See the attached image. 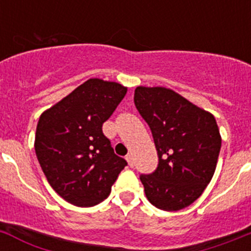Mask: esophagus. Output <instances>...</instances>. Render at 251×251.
Segmentation results:
<instances>
[{"mask_svg":"<svg viewBox=\"0 0 251 251\" xmlns=\"http://www.w3.org/2000/svg\"><path fill=\"white\" fill-rule=\"evenodd\" d=\"M126 160H127L130 167H134V158H132L131 154H127V155H126Z\"/></svg>","mask_w":251,"mask_h":251,"instance_id":"obj_1","label":"esophagus"}]
</instances>
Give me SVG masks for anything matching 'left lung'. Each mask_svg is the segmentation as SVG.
<instances>
[{
    "label": "left lung",
    "mask_w": 251,
    "mask_h": 251,
    "mask_svg": "<svg viewBox=\"0 0 251 251\" xmlns=\"http://www.w3.org/2000/svg\"><path fill=\"white\" fill-rule=\"evenodd\" d=\"M135 106L151 130L159 163L140 180L152 206L178 211L203 193L216 169L221 135L212 113L164 87H136Z\"/></svg>",
    "instance_id": "obj_1"
}]
</instances>
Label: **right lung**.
Returning <instances> with one entry per match:
<instances>
[{"label": "right lung", "mask_w": 251, "mask_h": 251, "mask_svg": "<svg viewBox=\"0 0 251 251\" xmlns=\"http://www.w3.org/2000/svg\"><path fill=\"white\" fill-rule=\"evenodd\" d=\"M126 92L123 84L91 78L41 113L36 158L50 186L74 206L91 207L107 198L127 165L102 132Z\"/></svg>", "instance_id": "1"}]
</instances>
